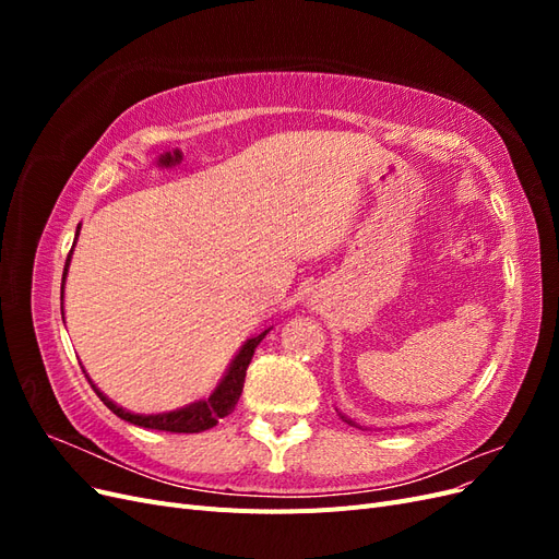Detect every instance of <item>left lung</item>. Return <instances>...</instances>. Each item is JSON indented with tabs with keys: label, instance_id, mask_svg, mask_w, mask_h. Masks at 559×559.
Segmentation results:
<instances>
[{
	"label": "left lung",
	"instance_id": "left-lung-1",
	"mask_svg": "<svg viewBox=\"0 0 559 559\" xmlns=\"http://www.w3.org/2000/svg\"><path fill=\"white\" fill-rule=\"evenodd\" d=\"M341 417H343V419H345V421H347V425H352V427H357V425H354V421H352V419H349V417H345V415H343V413H341Z\"/></svg>",
	"mask_w": 559,
	"mask_h": 559
}]
</instances>
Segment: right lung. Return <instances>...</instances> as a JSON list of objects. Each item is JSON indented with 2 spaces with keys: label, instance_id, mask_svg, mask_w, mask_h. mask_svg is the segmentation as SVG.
<instances>
[{
  "label": "right lung",
  "instance_id": "right-lung-1",
  "mask_svg": "<svg viewBox=\"0 0 559 559\" xmlns=\"http://www.w3.org/2000/svg\"><path fill=\"white\" fill-rule=\"evenodd\" d=\"M79 230H81V224L76 226V238H79ZM76 238H74V245H76ZM72 251H74V247H72ZM72 251H70V257H67V263H64V275H62V286H60V300L64 298V280H67V270H70ZM267 331L249 337V341L238 349V354H235L233 361L228 364L224 378L218 380V384L214 386V392L207 399L189 403V405H183V408H177V411L156 413V415L128 413V411L121 408V405H116L114 401H109L103 392H99L95 384H93V389H95L97 396L103 399V403L107 405V408L114 415L130 421V425H134V427L156 429V431H170V433H200V431H207V429L218 425V419L230 415L235 405H238V399H240L242 386H245L247 368H249V361L253 357V349L259 347V343L263 341Z\"/></svg>",
  "mask_w": 559,
  "mask_h": 559
}]
</instances>
